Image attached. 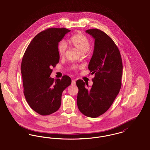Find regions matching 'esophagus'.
<instances>
[{"label":"esophagus","instance_id":"34e87169","mask_svg":"<svg viewBox=\"0 0 150 150\" xmlns=\"http://www.w3.org/2000/svg\"><path fill=\"white\" fill-rule=\"evenodd\" d=\"M72 85H76V81L75 80H72Z\"/></svg>","mask_w":150,"mask_h":150}]
</instances>
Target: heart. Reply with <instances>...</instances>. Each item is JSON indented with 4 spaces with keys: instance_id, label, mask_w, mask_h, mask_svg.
<instances>
[{
    "instance_id": "obj_1",
    "label": "heart",
    "mask_w": 150,
    "mask_h": 150,
    "mask_svg": "<svg viewBox=\"0 0 150 150\" xmlns=\"http://www.w3.org/2000/svg\"><path fill=\"white\" fill-rule=\"evenodd\" d=\"M69 42L76 47L78 52L82 54H84L89 51L91 47L90 40L82 33H77L73 35L69 40ZM57 49L59 55L60 57H64L67 50L66 44L64 41H61L58 45Z\"/></svg>"
}]
</instances>
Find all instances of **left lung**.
I'll return each mask as SVG.
<instances>
[{
    "instance_id": "8db88e82",
    "label": "left lung",
    "mask_w": 150,
    "mask_h": 150,
    "mask_svg": "<svg viewBox=\"0 0 150 150\" xmlns=\"http://www.w3.org/2000/svg\"><path fill=\"white\" fill-rule=\"evenodd\" d=\"M86 32L95 39L93 53L88 67L92 74H95V77L90 88H87L88 85L82 79L76 81L78 88L77 103L79 110L83 114L96 117L110 108L119 92L123 63L117 46L106 33L97 28Z\"/></svg>"
}]
</instances>
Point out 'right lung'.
Here are the masks:
<instances>
[{"instance_id": "right-lung-1", "label": "right lung", "mask_w": 150, "mask_h": 150, "mask_svg": "<svg viewBox=\"0 0 150 150\" xmlns=\"http://www.w3.org/2000/svg\"><path fill=\"white\" fill-rule=\"evenodd\" d=\"M71 31L65 28H49L39 33L31 41L22 58L21 71L23 93L31 108L41 115L58 110L62 92L71 84V78L50 77L52 67L59 61V42Z\"/></svg>"}]
</instances>
